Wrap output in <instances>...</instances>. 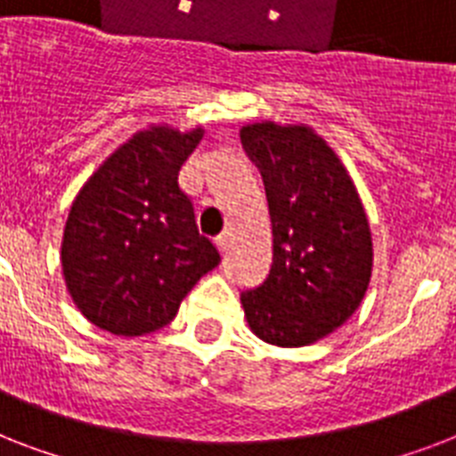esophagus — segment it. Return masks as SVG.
<instances>
[{
	"mask_svg": "<svg viewBox=\"0 0 456 456\" xmlns=\"http://www.w3.org/2000/svg\"><path fill=\"white\" fill-rule=\"evenodd\" d=\"M229 241H232V234H229V232H222L220 236H215V246L220 248V253H227Z\"/></svg>",
	"mask_w": 456,
	"mask_h": 456,
	"instance_id": "esophagus-1",
	"label": "esophagus"
}]
</instances>
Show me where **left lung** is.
I'll list each match as a JSON object with an SVG mask.
<instances>
[{"instance_id":"left-lung-1","label":"left lung","mask_w":456,"mask_h":456,"mask_svg":"<svg viewBox=\"0 0 456 456\" xmlns=\"http://www.w3.org/2000/svg\"><path fill=\"white\" fill-rule=\"evenodd\" d=\"M241 142L260 167L272 217V270L241 293L246 322L270 346H310L346 324L367 293V213L346 165L307 125L248 123Z\"/></svg>"}]
</instances>
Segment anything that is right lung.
I'll return each mask as SVG.
<instances>
[{
	"label": "right lung",
	"mask_w": 456,
	"mask_h": 456,
	"mask_svg": "<svg viewBox=\"0 0 456 456\" xmlns=\"http://www.w3.org/2000/svg\"><path fill=\"white\" fill-rule=\"evenodd\" d=\"M203 134V127L149 125L75 196L61 267L75 307L103 331L144 336L170 324L186 293L220 265L177 182Z\"/></svg>",
	"instance_id": "add662e5"
}]
</instances>
